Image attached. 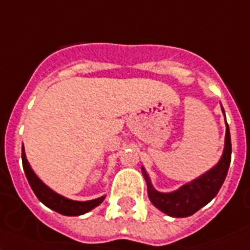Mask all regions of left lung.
I'll use <instances>...</instances> for the list:
<instances>
[{"label": "left lung", "mask_w": 250, "mask_h": 250, "mask_svg": "<svg viewBox=\"0 0 250 250\" xmlns=\"http://www.w3.org/2000/svg\"><path fill=\"white\" fill-rule=\"evenodd\" d=\"M230 161H231V138H230L229 125L226 123L225 148L219 164L206 174H203L198 179L180 187L175 192L160 193L155 190L151 186L148 175L142 167V174L147 183L148 198L155 207L173 217H187L193 215L219 193L228 175Z\"/></svg>", "instance_id": "obj_1"}]
</instances>
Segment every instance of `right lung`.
I'll list each match as a JSON object with an SVG mask.
<instances>
[{
	"label": "right lung",
	"mask_w": 250,
	"mask_h": 250,
	"mask_svg": "<svg viewBox=\"0 0 250 250\" xmlns=\"http://www.w3.org/2000/svg\"><path fill=\"white\" fill-rule=\"evenodd\" d=\"M22 167H24L25 175H26V179H28L29 184H30L31 189L35 193V196L38 197V200L41 201L42 203H44L45 206L49 207V208L54 209L56 212L61 213V215L66 216H79L83 215V213L89 212L90 209H93L94 207L99 206L100 203L104 201L105 197H100V198H96V200L91 201H85V202H79V201H71L67 200L64 197L60 196L56 192L48 188L45 184L42 182L39 178L34 174V171L31 170L30 165H29L26 157H25L24 152V146H22Z\"/></svg>",
	"instance_id": "add662e5"
}]
</instances>
